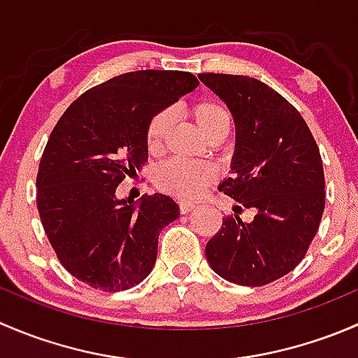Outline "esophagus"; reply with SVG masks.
Returning a JSON list of instances; mask_svg holds the SVG:
<instances>
[{
	"label": "esophagus",
	"instance_id": "34e87169",
	"mask_svg": "<svg viewBox=\"0 0 358 358\" xmlns=\"http://www.w3.org/2000/svg\"><path fill=\"white\" fill-rule=\"evenodd\" d=\"M194 209H196V206H194L192 202H180V213H182V215H189Z\"/></svg>",
	"mask_w": 358,
	"mask_h": 358
}]
</instances>
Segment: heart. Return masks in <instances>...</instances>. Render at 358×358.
I'll return each mask as SVG.
<instances>
[{"label": "heart", "instance_id": "obj_1", "mask_svg": "<svg viewBox=\"0 0 358 358\" xmlns=\"http://www.w3.org/2000/svg\"><path fill=\"white\" fill-rule=\"evenodd\" d=\"M189 117L208 142L223 140L230 131V112L218 102L199 100L189 107ZM173 115L169 110H159L150 117L145 128V147L149 154H159L164 147L166 136L171 128ZM216 171L208 164H187L169 161L159 166L154 173V183L161 192L183 201H192L215 180Z\"/></svg>", "mask_w": 358, "mask_h": 358}]
</instances>
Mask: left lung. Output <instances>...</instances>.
Masks as SVG:
<instances>
[{
	"instance_id": "obj_1",
	"label": "left lung",
	"mask_w": 358,
	"mask_h": 358,
	"mask_svg": "<svg viewBox=\"0 0 358 358\" xmlns=\"http://www.w3.org/2000/svg\"><path fill=\"white\" fill-rule=\"evenodd\" d=\"M229 107L236 124L230 176L220 190L236 215L206 244L213 272L239 286H265L289 273L312 244L326 192L319 147L305 119L282 95L248 76L199 74ZM252 208L255 218L236 215Z\"/></svg>"
}]
</instances>
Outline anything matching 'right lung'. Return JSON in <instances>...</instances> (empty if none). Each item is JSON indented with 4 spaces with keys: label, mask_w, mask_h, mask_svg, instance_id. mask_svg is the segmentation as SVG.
Instances as JSON below:
<instances>
[{
    "label": "right lung",
    "mask_w": 358,
    "mask_h": 358,
    "mask_svg": "<svg viewBox=\"0 0 358 358\" xmlns=\"http://www.w3.org/2000/svg\"><path fill=\"white\" fill-rule=\"evenodd\" d=\"M199 81L182 71L115 76L69 106L39 162L38 211L60 263L95 289L142 282L157 258L159 232L180 216L171 197L131 204L115 189L147 162L145 128Z\"/></svg>",
    "instance_id": "add662e5"
}]
</instances>
